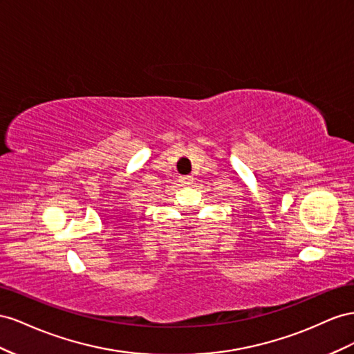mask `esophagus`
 <instances>
[{"label": "esophagus", "mask_w": 354, "mask_h": 354, "mask_svg": "<svg viewBox=\"0 0 354 354\" xmlns=\"http://www.w3.org/2000/svg\"><path fill=\"white\" fill-rule=\"evenodd\" d=\"M179 183L183 185H193L194 184V178L193 176H183L179 179Z\"/></svg>", "instance_id": "obj_1"}]
</instances>
